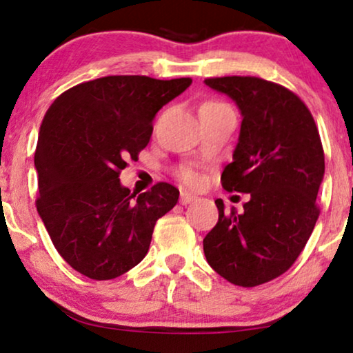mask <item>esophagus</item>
<instances>
[{"mask_svg":"<svg viewBox=\"0 0 353 353\" xmlns=\"http://www.w3.org/2000/svg\"><path fill=\"white\" fill-rule=\"evenodd\" d=\"M197 199L196 196H192V194H190V192H186V191H181V196H180V202L183 205H186V204H191V202H194Z\"/></svg>","mask_w":353,"mask_h":353,"instance_id":"obj_1","label":"esophagus"}]
</instances>
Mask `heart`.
Segmentation results:
<instances>
[{"mask_svg": "<svg viewBox=\"0 0 353 353\" xmlns=\"http://www.w3.org/2000/svg\"><path fill=\"white\" fill-rule=\"evenodd\" d=\"M209 104H221V103H216V101H209V103H205V104H202V105H209ZM178 175H180L181 180L185 181L186 185H190V186H197V185H199V181H201L199 175H197V173L192 170V168H188V167L181 168Z\"/></svg>", "mask_w": 353, "mask_h": 353, "instance_id": "obj_1", "label": "heart"}]
</instances>
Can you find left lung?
I'll return each mask as SVG.
<instances>
[{
  "instance_id": "8db88e82",
  "label": "left lung",
  "mask_w": 353,
  "mask_h": 353,
  "mask_svg": "<svg viewBox=\"0 0 353 353\" xmlns=\"http://www.w3.org/2000/svg\"><path fill=\"white\" fill-rule=\"evenodd\" d=\"M243 115L221 186L245 192L244 212H225L204 238L207 262L226 281L254 288L281 276L305 248L320 215L325 152L310 110L291 90L259 77L205 79Z\"/></svg>"
}]
</instances>
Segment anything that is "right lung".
<instances>
[{
	"label": "right lung",
	"mask_w": 353,
	"mask_h": 353,
	"mask_svg": "<svg viewBox=\"0 0 353 353\" xmlns=\"http://www.w3.org/2000/svg\"><path fill=\"white\" fill-rule=\"evenodd\" d=\"M191 81L109 75L64 91L48 109L35 151L37 210L79 273L104 281L137 267L156 221L175 207L173 185L137 196L119 176L148 146L156 114Z\"/></svg>",
	"instance_id": "1"
}]
</instances>
